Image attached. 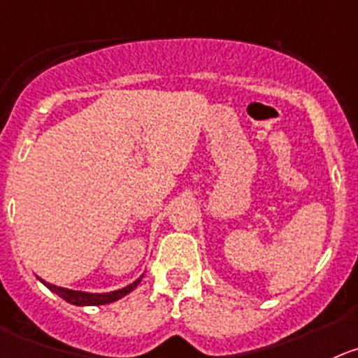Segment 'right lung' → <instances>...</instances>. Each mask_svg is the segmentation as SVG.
<instances>
[{"instance_id":"right-lung-1","label":"right lung","mask_w":358,"mask_h":358,"mask_svg":"<svg viewBox=\"0 0 358 358\" xmlns=\"http://www.w3.org/2000/svg\"><path fill=\"white\" fill-rule=\"evenodd\" d=\"M141 279H143V275L139 277L138 280H134L132 285H129L127 288L116 289V292H111V293L73 292V289H66V288H59V286H55V285H49V282H45V280H42V282L48 286L52 293H56V295H59L63 300L73 303V306H102V303H111V302H115V300L125 296L127 293L132 292V289L136 288L139 282H141Z\"/></svg>"}]
</instances>
